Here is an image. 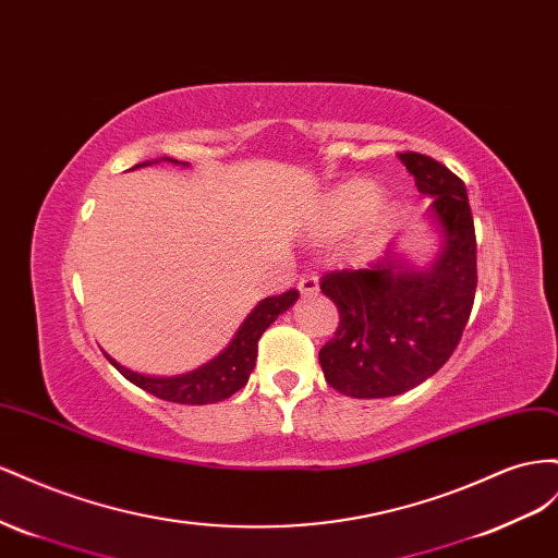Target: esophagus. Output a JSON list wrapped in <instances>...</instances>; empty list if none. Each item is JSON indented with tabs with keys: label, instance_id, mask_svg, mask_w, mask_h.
<instances>
[{
	"label": "esophagus",
	"instance_id": "obj_1",
	"mask_svg": "<svg viewBox=\"0 0 558 558\" xmlns=\"http://www.w3.org/2000/svg\"><path fill=\"white\" fill-rule=\"evenodd\" d=\"M317 282H320V280H317V276L313 274V270H308V274L301 276V278H299V284H296L299 292H301V296H311V294H315V292H317Z\"/></svg>",
	"mask_w": 558,
	"mask_h": 558
}]
</instances>
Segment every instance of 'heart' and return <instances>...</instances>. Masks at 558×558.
<instances>
[{
	"label": "heart",
	"mask_w": 558,
	"mask_h": 558,
	"mask_svg": "<svg viewBox=\"0 0 558 558\" xmlns=\"http://www.w3.org/2000/svg\"><path fill=\"white\" fill-rule=\"evenodd\" d=\"M378 203V189L372 182L355 180L339 186L333 194L327 198L323 215H320V235L325 238H337L345 231L353 229L355 225L371 215L369 221L384 219V208Z\"/></svg>",
	"instance_id": "1"
}]
</instances>
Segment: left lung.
Listing matches in <instances>:
<instances>
[{"instance_id":"1","label":"left lung","mask_w":558,"mask_h":558,"mask_svg":"<svg viewBox=\"0 0 558 558\" xmlns=\"http://www.w3.org/2000/svg\"><path fill=\"white\" fill-rule=\"evenodd\" d=\"M441 233V252L413 268L392 245L369 268L323 276L339 327L320 348L327 384L357 400L395 397L437 374L463 337L476 292V238L465 184L435 158L397 154Z\"/></svg>"}]
</instances>
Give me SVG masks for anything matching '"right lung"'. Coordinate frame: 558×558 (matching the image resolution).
Here are the masks:
<instances>
[{
	"instance_id": "add662e5",
	"label": "right lung",
	"mask_w": 558,
	"mask_h": 558,
	"mask_svg": "<svg viewBox=\"0 0 558 558\" xmlns=\"http://www.w3.org/2000/svg\"><path fill=\"white\" fill-rule=\"evenodd\" d=\"M161 161L170 163H180L174 158H161ZM140 166H149L147 163H137ZM189 166V163H182ZM299 299L296 290H288L278 296H268L259 301L254 311L245 317V323L241 329L235 331L233 341L221 350V353L210 360L203 367L182 374V376H147V374H137L125 369L123 364L117 360H111L107 353L105 357L114 364V367L135 384L137 388L147 390L156 397H161L166 402H178V404H215L227 400L233 392L245 388L247 378L254 369V362H257V343L262 339V333L278 320V315L288 311L294 301Z\"/></svg>"
}]
</instances>
